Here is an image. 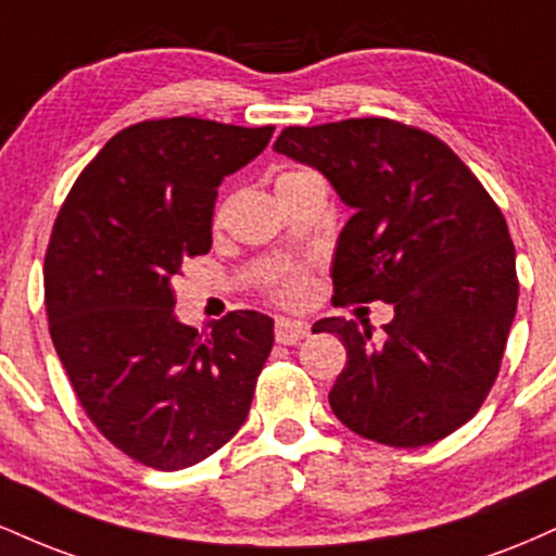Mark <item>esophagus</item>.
<instances>
[{
	"label": "esophagus",
	"instance_id": "esophagus-1",
	"mask_svg": "<svg viewBox=\"0 0 556 556\" xmlns=\"http://www.w3.org/2000/svg\"><path fill=\"white\" fill-rule=\"evenodd\" d=\"M311 327L305 321H298V318H279L277 327H274V334H277V342L282 344H298L300 340L308 337Z\"/></svg>",
	"mask_w": 556,
	"mask_h": 556
}]
</instances>
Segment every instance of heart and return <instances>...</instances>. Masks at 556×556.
I'll list each match as a JSON object with an SVG mask.
<instances>
[{
  "mask_svg": "<svg viewBox=\"0 0 556 556\" xmlns=\"http://www.w3.org/2000/svg\"><path fill=\"white\" fill-rule=\"evenodd\" d=\"M292 175H300V172H287V175L279 177V180H285V177H292ZM269 292L271 298L279 300V303L295 305L308 295V277H305L300 269H282L269 279Z\"/></svg>",
  "mask_w": 556,
  "mask_h": 556,
  "instance_id": "b5f03b06",
  "label": "heart"
}]
</instances>
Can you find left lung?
<instances>
[{
  "label": "left lung",
  "mask_w": 556,
  "mask_h": 556,
  "mask_svg": "<svg viewBox=\"0 0 556 556\" xmlns=\"http://www.w3.org/2000/svg\"><path fill=\"white\" fill-rule=\"evenodd\" d=\"M274 151L321 172L353 208L331 264L334 300L394 305L384 342L344 318L314 327L348 350L334 416L387 446L450 437L494 387L518 311L500 206L444 140L387 117L285 127Z\"/></svg>",
  "instance_id": "left-lung-1"
}]
</instances>
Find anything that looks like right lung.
<instances>
[{
	"instance_id": "1",
	"label": "right lung",
	"mask_w": 556,
	"mask_h": 556,
	"mask_svg": "<svg viewBox=\"0 0 556 556\" xmlns=\"http://www.w3.org/2000/svg\"><path fill=\"white\" fill-rule=\"evenodd\" d=\"M274 127L169 117L130 125L80 172L43 258L49 331L91 424L132 460H206L251 410L274 321L232 311L198 334L172 279L212 248L216 188Z\"/></svg>"
}]
</instances>
